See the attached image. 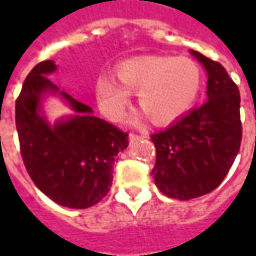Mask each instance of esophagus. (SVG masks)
Returning <instances> with one entry per match:
<instances>
[{
  "label": "esophagus",
  "mask_w": 256,
  "mask_h": 256,
  "mask_svg": "<svg viewBox=\"0 0 256 256\" xmlns=\"http://www.w3.org/2000/svg\"><path fill=\"white\" fill-rule=\"evenodd\" d=\"M141 138H144V135H140V134L135 132L130 134V141H131V142H135V141H138V140H141Z\"/></svg>",
  "instance_id": "esophagus-1"
}]
</instances>
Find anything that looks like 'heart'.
Masks as SVG:
<instances>
[{
    "label": "heart",
    "mask_w": 256,
    "mask_h": 256,
    "mask_svg": "<svg viewBox=\"0 0 256 256\" xmlns=\"http://www.w3.org/2000/svg\"><path fill=\"white\" fill-rule=\"evenodd\" d=\"M121 85L108 75L96 81V98L111 120L125 112L130 94H138L140 108L148 120L166 124L191 108L201 91L200 66L192 60L150 55L126 60L116 66Z\"/></svg>",
    "instance_id": "heart-1"
}]
</instances>
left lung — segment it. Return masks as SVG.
Masks as SVG:
<instances>
[{"label":"left lung","mask_w":256,"mask_h":256,"mask_svg":"<svg viewBox=\"0 0 256 256\" xmlns=\"http://www.w3.org/2000/svg\"><path fill=\"white\" fill-rule=\"evenodd\" d=\"M208 72V101L166 130L151 135L156 150L152 170L164 195L192 200L218 188L240 152V90L220 62L191 50Z\"/></svg>","instance_id":"obj_1"}]
</instances>
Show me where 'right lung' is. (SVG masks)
Instances as JSON below:
<instances>
[{
	"mask_svg": "<svg viewBox=\"0 0 256 256\" xmlns=\"http://www.w3.org/2000/svg\"><path fill=\"white\" fill-rule=\"evenodd\" d=\"M55 70L52 61H42L25 78L15 101L20 151L40 191L62 206L85 210L110 191L114 164L130 144L128 132L94 116L91 106L62 91L76 114L50 126L40 115V102L46 91H58L46 76Z\"/></svg>",
	"mask_w": 256,
	"mask_h": 256,
	"instance_id": "1",
	"label": "right lung"
}]
</instances>
